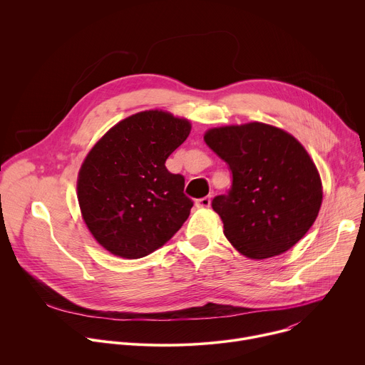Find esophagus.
<instances>
[{
	"label": "esophagus",
	"mask_w": 365,
	"mask_h": 365,
	"mask_svg": "<svg viewBox=\"0 0 365 365\" xmlns=\"http://www.w3.org/2000/svg\"><path fill=\"white\" fill-rule=\"evenodd\" d=\"M210 202H211L210 197H202V198H198V200H195V205H197V207H200V208H204V207H210Z\"/></svg>",
	"instance_id": "obj_1"
}]
</instances>
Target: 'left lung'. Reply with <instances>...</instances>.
I'll return each mask as SVG.
<instances>
[{"mask_svg": "<svg viewBox=\"0 0 365 365\" xmlns=\"http://www.w3.org/2000/svg\"><path fill=\"white\" fill-rule=\"evenodd\" d=\"M204 140L233 175L229 192L211 202L233 247L260 260L295 246L322 202L319 173L302 143L262 122L212 128Z\"/></svg>", "mask_w": 365, "mask_h": 365, "instance_id": "obj_1", "label": "left lung"}]
</instances>
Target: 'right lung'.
Segmentation results:
<instances>
[{
    "label": "right lung",
    "mask_w": 365,
    "mask_h": 365,
    "mask_svg": "<svg viewBox=\"0 0 365 365\" xmlns=\"http://www.w3.org/2000/svg\"><path fill=\"white\" fill-rule=\"evenodd\" d=\"M191 123L164 110L135 113L110 128L85 158L78 178L82 217L108 252L139 259L164 246L192 207L184 177L167 158Z\"/></svg>",
    "instance_id": "1"
}]
</instances>
